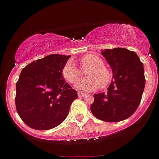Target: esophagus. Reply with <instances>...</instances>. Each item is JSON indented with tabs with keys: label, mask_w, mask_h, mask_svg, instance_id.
Wrapping results in <instances>:
<instances>
[{
	"label": "esophagus",
	"mask_w": 159,
	"mask_h": 159,
	"mask_svg": "<svg viewBox=\"0 0 159 159\" xmlns=\"http://www.w3.org/2000/svg\"><path fill=\"white\" fill-rule=\"evenodd\" d=\"M85 93H81V92H79V93H78V97H79V98H84V97H85Z\"/></svg>",
	"instance_id": "34e87169"
}]
</instances>
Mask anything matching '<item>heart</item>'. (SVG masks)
<instances>
[{
  "label": "heart",
  "mask_w": 159,
  "mask_h": 159,
  "mask_svg": "<svg viewBox=\"0 0 159 159\" xmlns=\"http://www.w3.org/2000/svg\"><path fill=\"white\" fill-rule=\"evenodd\" d=\"M82 70H88V78L79 80L82 72L75 66L72 61H68L61 71L62 76L70 83H76V87L84 91H93L99 88L107 87L112 80V74L110 70L104 66V61L100 57L95 54H85L80 59Z\"/></svg>",
  "instance_id": "b5f03b06"
}]
</instances>
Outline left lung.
Wrapping results in <instances>:
<instances>
[{
  "label": "left lung",
  "instance_id": "left-lung-1",
  "mask_svg": "<svg viewBox=\"0 0 159 159\" xmlns=\"http://www.w3.org/2000/svg\"><path fill=\"white\" fill-rule=\"evenodd\" d=\"M102 54L113 71L106 93L93 95L90 110L97 118L108 122L129 118L139 107L145 87L143 64L135 52L124 48L105 49Z\"/></svg>",
  "mask_w": 159,
  "mask_h": 159
}]
</instances>
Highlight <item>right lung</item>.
I'll return each instance as SVG.
<instances>
[{"mask_svg": "<svg viewBox=\"0 0 159 159\" xmlns=\"http://www.w3.org/2000/svg\"><path fill=\"white\" fill-rule=\"evenodd\" d=\"M70 56L51 54L23 68L16 85V112L30 128L47 130L66 118L78 92L62 77Z\"/></svg>", "mask_w": 159, "mask_h": 159, "instance_id": "obj_1", "label": "right lung"}]
</instances>
